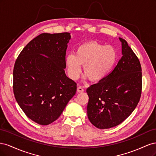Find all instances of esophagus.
Instances as JSON below:
<instances>
[{
  "instance_id": "esophagus-1",
  "label": "esophagus",
  "mask_w": 156,
  "mask_h": 156,
  "mask_svg": "<svg viewBox=\"0 0 156 156\" xmlns=\"http://www.w3.org/2000/svg\"><path fill=\"white\" fill-rule=\"evenodd\" d=\"M77 90L78 92H83L84 91V89H83V87H81V86H79L77 87Z\"/></svg>"
}]
</instances>
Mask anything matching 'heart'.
Masks as SVG:
<instances>
[{
    "instance_id": "obj_1",
    "label": "heart",
    "mask_w": 156,
    "mask_h": 156,
    "mask_svg": "<svg viewBox=\"0 0 156 156\" xmlns=\"http://www.w3.org/2000/svg\"><path fill=\"white\" fill-rule=\"evenodd\" d=\"M116 51L111 45H104L96 41H89L78 47L75 55H69L65 60L69 77L76 80L81 73V66L85 78L98 82L106 77L114 67Z\"/></svg>"
}]
</instances>
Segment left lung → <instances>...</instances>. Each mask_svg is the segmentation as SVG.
Listing matches in <instances>:
<instances>
[{
    "mask_svg": "<svg viewBox=\"0 0 156 156\" xmlns=\"http://www.w3.org/2000/svg\"><path fill=\"white\" fill-rule=\"evenodd\" d=\"M122 42V56L112 72L87 89V115L98 128L108 129L124 121L134 111L142 91V72L137 56Z\"/></svg>",
    "mask_w": 156,
    "mask_h": 156,
    "instance_id": "8db88e82",
    "label": "left lung"
}]
</instances>
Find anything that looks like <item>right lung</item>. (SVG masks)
Returning <instances> with one entry per match:
<instances>
[{"label":"right lung","mask_w":156,"mask_h":156,"mask_svg":"<svg viewBox=\"0 0 156 156\" xmlns=\"http://www.w3.org/2000/svg\"><path fill=\"white\" fill-rule=\"evenodd\" d=\"M69 32L43 33L31 40L14 65L13 94L36 123L46 126L58 119L76 93L77 84L65 73Z\"/></svg>","instance_id":"add662e5"}]
</instances>
